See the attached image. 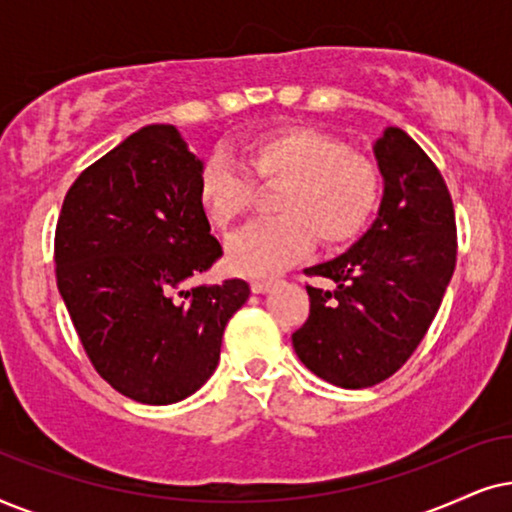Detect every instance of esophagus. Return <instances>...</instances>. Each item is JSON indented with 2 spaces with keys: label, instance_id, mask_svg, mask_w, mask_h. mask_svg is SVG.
<instances>
[{
  "label": "esophagus",
  "instance_id": "1",
  "mask_svg": "<svg viewBox=\"0 0 512 512\" xmlns=\"http://www.w3.org/2000/svg\"><path fill=\"white\" fill-rule=\"evenodd\" d=\"M250 288L255 295H264V292H269L274 288V278H255V281L250 283Z\"/></svg>",
  "mask_w": 512,
  "mask_h": 512
}]
</instances>
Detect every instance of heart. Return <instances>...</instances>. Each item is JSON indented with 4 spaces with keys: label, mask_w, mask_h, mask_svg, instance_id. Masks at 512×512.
<instances>
[{
    "label": "heart",
    "mask_w": 512,
    "mask_h": 512,
    "mask_svg": "<svg viewBox=\"0 0 512 512\" xmlns=\"http://www.w3.org/2000/svg\"><path fill=\"white\" fill-rule=\"evenodd\" d=\"M260 182L278 189L274 220L255 222L227 243L229 267L245 276L276 274L309 252L313 236L342 245L365 229L381 194L377 163L309 128L264 133L245 145ZM252 180L241 161L213 152L199 173V201L208 220L229 229L248 213Z\"/></svg>",
    "instance_id": "heart-1"
}]
</instances>
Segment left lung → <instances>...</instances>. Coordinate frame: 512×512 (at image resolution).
Segmentation results:
<instances>
[{
	"label": "left lung",
	"instance_id": "8db88e82",
	"mask_svg": "<svg viewBox=\"0 0 512 512\" xmlns=\"http://www.w3.org/2000/svg\"><path fill=\"white\" fill-rule=\"evenodd\" d=\"M384 177L377 220L335 260L304 269L335 288H311L292 335L299 360L342 388L379 384L407 363L431 327L456 264L452 196L440 170L403 128L374 142Z\"/></svg>",
	"mask_w": 512,
	"mask_h": 512
}]
</instances>
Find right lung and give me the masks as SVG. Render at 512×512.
<instances>
[{"mask_svg":"<svg viewBox=\"0 0 512 512\" xmlns=\"http://www.w3.org/2000/svg\"><path fill=\"white\" fill-rule=\"evenodd\" d=\"M203 161L168 124L140 128L88 166L56 227V278L102 379L145 405L199 391L250 285L189 281L222 257L199 201Z\"/></svg>","mask_w":512,"mask_h":512,"instance_id":"add662e5","label":"right lung"}]
</instances>
